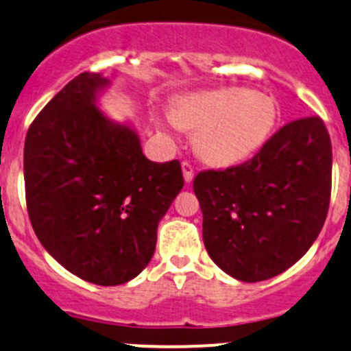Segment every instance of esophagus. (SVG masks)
<instances>
[{"label":"esophagus","mask_w":351,"mask_h":351,"mask_svg":"<svg viewBox=\"0 0 351 351\" xmlns=\"http://www.w3.org/2000/svg\"><path fill=\"white\" fill-rule=\"evenodd\" d=\"M182 172H184V179H186V182H191V180L194 179V167L191 162L182 160Z\"/></svg>","instance_id":"1"}]
</instances>
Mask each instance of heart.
<instances>
[{"instance_id":"1","label":"heart","mask_w":351,"mask_h":351,"mask_svg":"<svg viewBox=\"0 0 351 351\" xmlns=\"http://www.w3.org/2000/svg\"><path fill=\"white\" fill-rule=\"evenodd\" d=\"M277 110L272 97L243 88H223L180 97L172 110L177 126L196 132V150L213 165L245 160L269 138Z\"/></svg>"}]
</instances>
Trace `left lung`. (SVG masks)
Listing matches in <instances>:
<instances>
[{"label": "left lung", "mask_w": 351, "mask_h": 351, "mask_svg": "<svg viewBox=\"0 0 351 351\" xmlns=\"http://www.w3.org/2000/svg\"><path fill=\"white\" fill-rule=\"evenodd\" d=\"M331 165L330 133L308 117L285 123L243 164L201 171L193 187L213 262L243 282L294 265L326 219Z\"/></svg>", "instance_id": "obj_1"}]
</instances>
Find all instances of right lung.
I'll return each instance as SVG.
<instances>
[{
    "instance_id": "obj_1",
    "label": "right lung",
    "mask_w": 351,
    "mask_h": 351,
    "mask_svg": "<svg viewBox=\"0 0 351 351\" xmlns=\"http://www.w3.org/2000/svg\"><path fill=\"white\" fill-rule=\"evenodd\" d=\"M106 84L82 72L32 121L25 199L35 234L60 265L88 282L118 285L150 262L158 221L184 177L179 160H149L130 126L97 110Z\"/></svg>"
}]
</instances>
